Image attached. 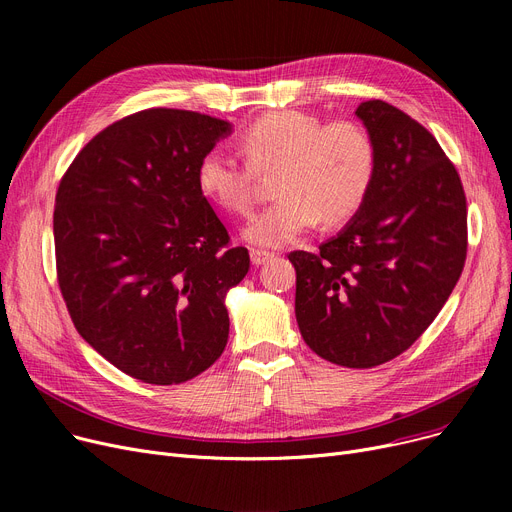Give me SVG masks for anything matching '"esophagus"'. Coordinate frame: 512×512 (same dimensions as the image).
I'll list each match as a JSON object with an SVG mask.
<instances>
[{
	"label": "esophagus",
	"mask_w": 512,
	"mask_h": 512,
	"mask_svg": "<svg viewBox=\"0 0 512 512\" xmlns=\"http://www.w3.org/2000/svg\"><path fill=\"white\" fill-rule=\"evenodd\" d=\"M272 257L270 251H263V249H251V261L253 265H263L267 259Z\"/></svg>",
	"instance_id": "obj_1"
}]
</instances>
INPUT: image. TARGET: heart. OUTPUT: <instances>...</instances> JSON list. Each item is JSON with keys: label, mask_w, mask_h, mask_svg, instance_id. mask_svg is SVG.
<instances>
[{"label": "heart", "mask_w": 512, "mask_h": 512, "mask_svg": "<svg viewBox=\"0 0 512 512\" xmlns=\"http://www.w3.org/2000/svg\"><path fill=\"white\" fill-rule=\"evenodd\" d=\"M247 161L209 149L197 168L201 193L234 215H247L255 201L257 174L281 168L282 195L245 228L259 247H280L321 220L342 224L363 205L375 174L373 141L351 120L326 124L319 116L284 110L265 114L240 137Z\"/></svg>", "instance_id": "obj_1"}]
</instances>
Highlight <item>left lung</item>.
I'll use <instances>...</instances> for the list:
<instances>
[{
  "label": "left lung",
  "mask_w": 512,
  "mask_h": 512,
  "mask_svg": "<svg viewBox=\"0 0 512 512\" xmlns=\"http://www.w3.org/2000/svg\"><path fill=\"white\" fill-rule=\"evenodd\" d=\"M355 114L375 149L369 193L338 236L288 259L303 340L321 359L367 369L405 353L448 301L467 259V199L417 120L382 99Z\"/></svg>",
  "instance_id": "8db88e82"
}]
</instances>
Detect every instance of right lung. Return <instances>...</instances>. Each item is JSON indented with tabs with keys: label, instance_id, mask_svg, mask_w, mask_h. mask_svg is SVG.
<instances>
[{
	"label": "right lung",
	"instance_id": "obj_1",
	"mask_svg": "<svg viewBox=\"0 0 512 512\" xmlns=\"http://www.w3.org/2000/svg\"><path fill=\"white\" fill-rule=\"evenodd\" d=\"M226 134L224 120L151 107L95 134L58 186L56 270L72 324L145 384L193 380L228 342L224 299L251 259L197 184Z\"/></svg>",
	"mask_w": 512,
	"mask_h": 512
}]
</instances>
